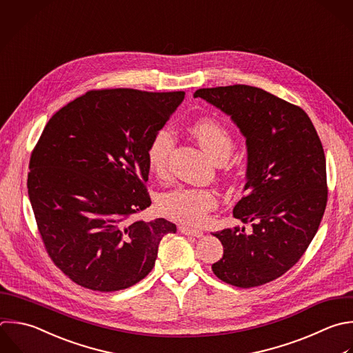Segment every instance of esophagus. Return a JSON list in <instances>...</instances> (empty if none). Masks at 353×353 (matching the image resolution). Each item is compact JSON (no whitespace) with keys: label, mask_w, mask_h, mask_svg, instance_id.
Returning a JSON list of instances; mask_svg holds the SVG:
<instances>
[{"label":"esophagus","mask_w":353,"mask_h":353,"mask_svg":"<svg viewBox=\"0 0 353 353\" xmlns=\"http://www.w3.org/2000/svg\"><path fill=\"white\" fill-rule=\"evenodd\" d=\"M178 229H179V232H181L182 234L194 236V237H201V236H203V232H201V230H194V229H190V228H186V226H179Z\"/></svg>","instance_id":"34e87169"}]
</instances>
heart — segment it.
Returning <instances> with one entry per match:
<instances>
[{"label": "heart", "mask_w": 353, "mask_h": 353, "mask_svg": "<svg viewBox=\"0 0 353 353\" xmlns=\"http://www.w3.org/2000/svg\"><path fill=\"white\" fill-rule=\"evenodd\" d=\"M189 132L216 163L228 160L233 150L232 134L216 120L200 119L190 124ZM174 146L175 135L168 127L157 130L148 145V165L160 178L168 174V163ZM157 204L167 218L196 228L208 221L210 214L218 205V196L210 189L176 188L163 193Z\"/></svg>", "instance_id": "1"}]
</instances>
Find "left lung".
Returning <instances> with one entry per match:
<instances>
[{"label": "left lung", "mask_w": 353, "mask_h": 353, "mask_svg": "<svg viewBox=\"0 0 353 353\" xmlns=\"http://www.w3.org/2000/svg\"><path fill=\"white\" fill-rule=\"evenodd\" d=\"M201 98L239 127L247 145L245 194L233 216L252 223L214 233L223 256L212 263L222 281L250 288L292 268L314 237L327 204L325 157L307 114L261 88H201Z\"/></svg>", "instance_id": "8db88e82"}]
</instances>
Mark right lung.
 Segmentation results:
<instances>
[{
    "instance_id": "right-lung-1",
    "label": "right lung",
    "mask_w": 353,
    "mask_h": 353,
    "mask_svg": "<svg viewBox=\"0 0 353 353\" xmlns=\"http://www.w3.org/2000/svg\"><path fill=\"white\" fill-rule=\"evenodd\" d=\"M185 98L183 91L94 90L47 123L30 157L28 189L54 263L81 287L128 288L153 269L159 244L176 226L146 210L148 145Z\"/></svg>"
}]
</instances>
